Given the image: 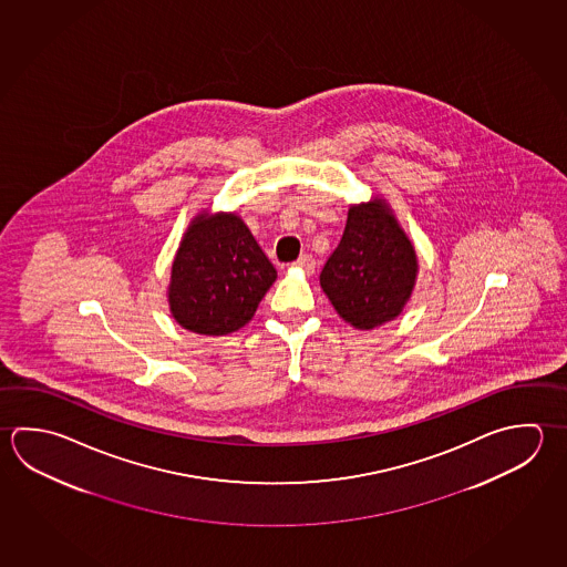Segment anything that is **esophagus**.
Instances as JSON below:
<instances>
[{
	"label": "esophagus",
	"instance_id": "34e87169",
	"mask_svg": "<svg viewBox=\"0 0 567 567\" xmlns=\"http://www.w3.org/2000/svg\"><path fill=\"white\" fill-rule=\"evenodd\" d=\"M293 266H296V268L303 269L306 274H313V271H316V259L306 254V256H301Z\"/></svg>",
	"mask_w": 567,
	"mask_h": 567
}]
</instances>
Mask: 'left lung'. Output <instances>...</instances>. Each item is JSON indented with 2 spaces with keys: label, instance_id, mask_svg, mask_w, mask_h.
<instances>
[{
  "label": "left lung",
  "instance_id": "left-lung-1",
  "mask_svg": "<svg viewBox=\"0 0 567 567\" xmlns=\"http://www.w3.org/2000/svg\"><path fill=\"white\" fill-rule=\"evenodd\" d=\"M417 256L383 199L351 206L340 246L320 284L340 318L358 330L395 320L412 296Z\"/></svg>",
  "mask_w": 567,
  "mask_h": 567
}]
</instances>
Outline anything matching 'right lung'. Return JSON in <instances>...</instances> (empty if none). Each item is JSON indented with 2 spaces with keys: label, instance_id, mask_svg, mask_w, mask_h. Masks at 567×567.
I'll list each match as a JSON object with an SVG mask.
<instances>
[{
  "label": "right lung",
  "instance_id": "right-lung-1",
  "mask_svg": "<svg viewBox=\"0 0 567 567\" xmlns=\"http://www.w3.org/2000/svg\"><path fill=\"white\" fill-rule=\"evenodd\" d=\"M278 278L236 214H199L187 227L167 288L174 320L194 333L227 336L254 318Z\"/></svg>",
  "mask_w": 567,
  "mask_h": 567
}]
</instances>
